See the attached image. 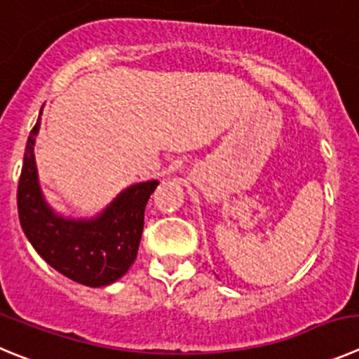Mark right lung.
Returning <instances> with one entry per match:
<instances>
[{"label": "right lung", "mask_w": 359, "mask_h": 359, "mask_svg": "<svg viewBox=\"0 0 359 359\" xmlns=\"http://www.w3.org/2000/svg\"><path fill=\"white\" fill-rule=\"evenodd\" d=\"M39 129L36 120L26 143L18 187L22 230L36 253L63 276L86 287L109 285L136 260L147 202L159 182L127 187L92 219H67L46 203L40 191L33 154Z\"/></svg>", "instance_id": "right-lung-1"}]
</instances>
